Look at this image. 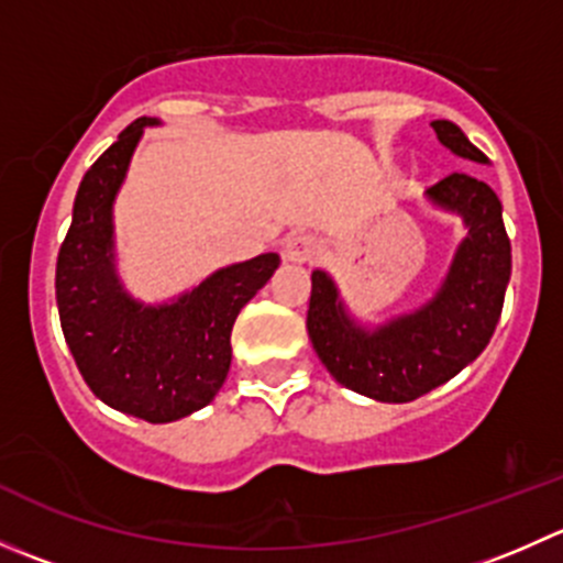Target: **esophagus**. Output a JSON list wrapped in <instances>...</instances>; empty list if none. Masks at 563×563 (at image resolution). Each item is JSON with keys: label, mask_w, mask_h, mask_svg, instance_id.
Returning <instances> with one entry per match:
<instances>
[{"label": "esophagus", "mask_w": 563, "mask_h": 563, "mask_svg": "<svg viewBox=\"0 0 563 563\" xmlns=\"http://www.w3.org/2000/svg\"><path fill=\"white\" fill-rule=\"evenodd\" d=\"M283 253L294 264H310L321 253V242L313 234H291L286 240V245H283Z\"/></svg>", "instance_id": "34e87169"}]
</instances>
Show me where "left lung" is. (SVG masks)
<instances>
[{"label":"left lung","instance_id":"obj_1","mask_svg":"<svg viewBox=\"0 0 563 563\" xmlns=\"http://www.w3.org/2000/svg\"><path fill=\"white\" fill-rule=\"evenodd\" d=\"M444 146L465 161L487 163L455 122H433ZM430 201L463 214L468 236L460 245L433 302L411 316L365 332L343 313L327 272H313L308 334L334 382L382 402H408L455 378L490 343L512 275V245L501 201L476 176L452 172L428 187Z\"/></svg>","mask_w":563,"mask_h":563}]
</instances>
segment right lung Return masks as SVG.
Listing matches in <instances>:
<instances>
[{
  "label": "right lung",
  "mask_w": 563,
  "mask_h": 563,
  "mask_svg": "<svg viewBox=\"0 0 563 563\" xmlns=\"http://www.w3.org/2000/svg\"><path fill=\"white\" fill-rule=\"evenodd\" d=\"M141 117L84 174L73 223L56 258L62 332L89 389L117 411L174 422L223 387L236 316L272 277L280 258L264 253L225 266L176 299L144 308L113 275L111 203L146 124Z\"/></svg>",
  "instance_id": "right-lung-1"
}]
</instances>
